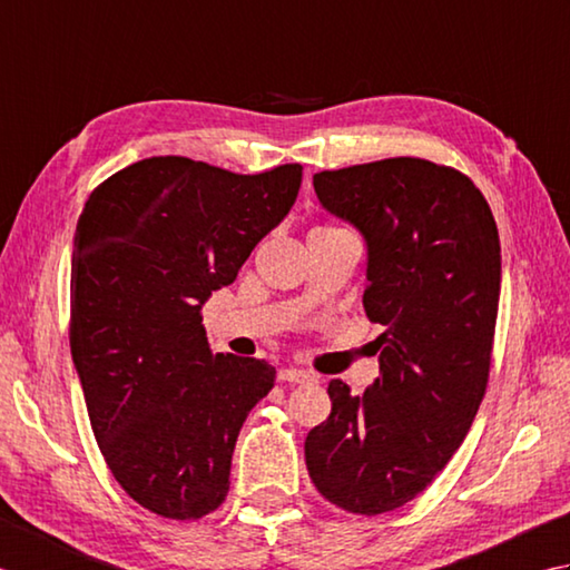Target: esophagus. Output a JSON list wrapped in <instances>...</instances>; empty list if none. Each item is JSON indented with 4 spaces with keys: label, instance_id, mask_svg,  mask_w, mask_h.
I'll list each match as a JSON object with an SVG mask.
<instances>
[{
    "label": "esophagus",
    "instance_id": "34e87169",
    "mask_svg": "<svg viewBox=\"0 0 570 570\" xmlns=\"http://www.w3.org/2000/svg\"><path fill=\"white\" fill-rule=\"evenodd\" d=\"M277 379H281V381H287V383H309V381H315V376H312L309 371L293 368V366H287V368H281V371H277Z\"/></svg>",
    "mask_w": 570,
    "mask_h": 570
}]
</instances>
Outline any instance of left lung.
<instances>
[{
	"mask_svg": "<svg viewBox=\"0 0 570 570\" xmlns=\"http://www.w3.org/2000/svg\"><path fill=\"white\" fill-rule=\"evenodd\" d=\"M324 212L366 243L364 309L383 324L379 379L305 440L320 494L352 514L411 502L462 445L490 379L502 248L490 204L458 169L393 157L312 177Z\"/></svg>",
	"mask_w": 570,
	"mask_h": 570,
	"instance_id": "1",
	"label": "left lung"
}]
</instances>
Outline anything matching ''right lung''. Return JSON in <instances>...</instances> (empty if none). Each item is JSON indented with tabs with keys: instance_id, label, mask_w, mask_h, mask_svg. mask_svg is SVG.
Returning a JSON list of instances; mask_svg holds the SVG:
<instances>
[{
	"instance_id": "right-lung-1",
	"label": "right lung",
	"mask_w": 570,
	"mask_h": 570,
	"mask_svg": "<svg viewBox=\"0 0 570 570\" xmlns=\"http://www.w3.org/2000/svg\"><path fill=\"white\" fill-rule=\"evenodd\" d=\"M299 165L234 174L149 157L88 196L71 258V354L92 435L115 480L167 519H202L228 494L263 358L212 354L202 307L236 281L293 208Z\"/></svg>"
}]
</instances>
